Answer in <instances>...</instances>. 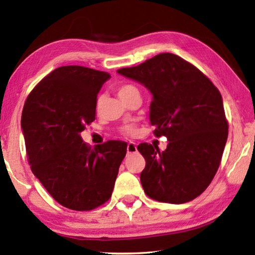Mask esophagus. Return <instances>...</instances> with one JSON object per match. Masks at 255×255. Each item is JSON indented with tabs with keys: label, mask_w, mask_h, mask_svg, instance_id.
I'll use <instances>...</instances> for the list:
<instances>
[{
	"label": "esophagus",
	"mask_w": 255,
	"mask_h": 255,
	"mask_svg": "<svg viewBox=\"0 0 255 255\" xmlns=\"http://www.w3.org/2000/svg\"><path fill=\"white\" fill-rule=\"evenodd\" d=\"M137 152V145L133 143V141H129L127 144V153L128 154H132Z\"/></svg>",
	"instance_id": "esophagus-1"
}]
</instances>
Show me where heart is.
Listing matches in <instances>:
<instances>
[{
  "label": "heart",
  "mask_w": 255,
  "mask_h": 255,
  "mask_svg": "<svg viewBox=\"0 0 255 255\" xmlns=\"http://www.w3.org/2000/svg\"><path fill=\"white\" fill-rule=\"evenodd\" d=\"M135 92H138V90L136 86H133L131 84H122L117 88V94L123 101L125 100V99H127L129 96H130V94L135 93ZM98 107H99V103H98ZM120 132H122L124 136L133 137L138 132L137 125L135 123L124 125V126L120 127Z\"/></svg>",
  "instance_id": "heart-1"
}]
</instances>
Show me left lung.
Returning a JSON list of instances; mask_svg holds the SVG:
<instances>
[{
  "label": "left lung",
  "instance_id": "obj_1",
  "mask_svg": "<svg viewBox=\"0 0 255 255\" xmlns=\"http://www.w3.org/2000/svg\"><path fill=\"white\" fill-rule=\"evenodd\" d=\"M118 73L153 94V132L169 140L164 152L147 143L138 145L146 161L140 173L145 193L169 204L193 200L213 181L225 148L228 123L221 92L195 65L171 53Z\"/></svg>",
  "mask_w": 255,
  "mask_h": 255
}]
</instances>
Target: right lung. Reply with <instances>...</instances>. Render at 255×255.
<instances>
[{
  "instance_id": "1",
  "label": "right lung",
  "mask_w": 255,
  "mask_h": 255,
  "mask_svg": "<svg viewBox=\"0 0 255 255\" xmlns=\"http://www.w3.org/2000/svg\"><path fill=\"white\" fill-rule=\"evenodd\" d=\"M107 72L71 65L50 72L24 102L21 127L32 173L59 205L76 211L110 199L127 144L91 147L80 135L96 119L97 97Z\"/></svg>"
}]
</instances>
